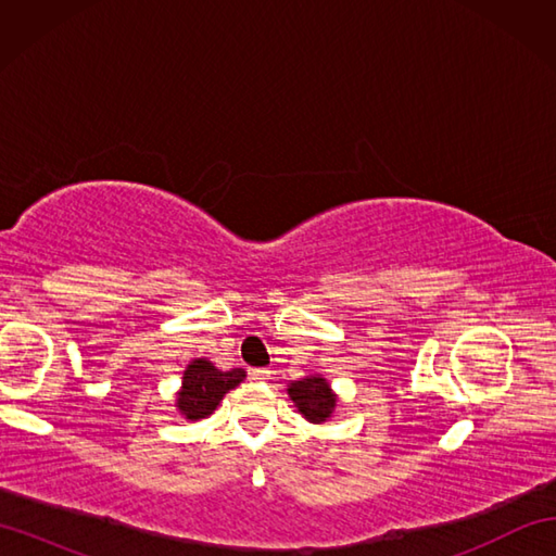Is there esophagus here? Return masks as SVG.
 I'll return each mask as SVG.
<instances>
[{
	"mask_svg": "<svg viewBox=\"0 0 556 556\" xmlns=\"http://www.w3.org/2000/svg\"><path fill=\"white\" fill-rule=\"evenodd\" d=\"M248 375H251V380H257V382H265V380H269V370L267 368H253L251 372H248Z\"/></svg>",
	"mask_w": 556,
	"mask_h": 556,
	"instance_id": "1",
	"label": "esophagus"
}]
</instances>
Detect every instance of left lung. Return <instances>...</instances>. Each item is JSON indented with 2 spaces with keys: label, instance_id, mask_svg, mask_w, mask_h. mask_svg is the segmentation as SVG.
Returning a JSON list of instances; mask_svg holds the SVG:
<instances>
[{
  "label": "left lung",
  "instance_id": "1",
  "mask_svg": "<svg viewBox=\"0 0 556 556\" xmlns=\"http://www.w3.org/2000/svg\"><path fill=\"white\" fill-rule=\"evenodd\" d=\"M287 392L311 422L327 420L329 413L337 406L332 389H329L323 377H305L301 382H293Z\"/></svg>",
  "mask_w": 556,
  "mask_h": 556
}]
</instances>
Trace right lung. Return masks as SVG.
<instances>
[{"label": "right lung", "instance_id": "1", "mask_svg": "<svg viewBox=\"0 0 556 556\" xmlns=\"http://www.w3.org/2000/svg\"><path fill=\"white\" fill-rule=\"evenodd\" d=\"M243 377L245 372L241 368L222 372L205 358H198L188 365V370L184 372V387L179 392V399H176V404H179V410L188 420L205 418L217 408L222 396L227 394L229 389L243 382Z\"/></svg>", "mask_w": 556, "mask_h": 556}]
</instances>
